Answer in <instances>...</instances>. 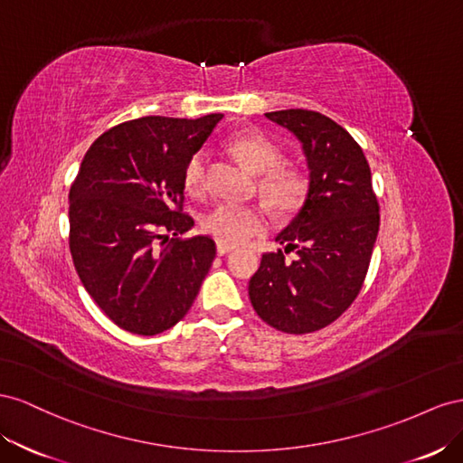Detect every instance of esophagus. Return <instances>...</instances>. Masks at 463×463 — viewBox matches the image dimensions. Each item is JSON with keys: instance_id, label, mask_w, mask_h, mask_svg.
I'll list each match as a JSON object with an SVG mask.
<instances>
[{"instance_id": "1", "label": "esophagus", "mask_w": 463, "mask_h": 463, "mask_svg": "<svg viewBox=\"0 0 463 463\" xmlns=\"http://www.w3.org/2000/svg\"><path fill=\"white\" fill-rule=\"evenodd\" d=\"M232 250H234V246H231V244H224V242H219V244H217V254H219V256L229 254V252H232Z\"/></svg>"}]
</instances>
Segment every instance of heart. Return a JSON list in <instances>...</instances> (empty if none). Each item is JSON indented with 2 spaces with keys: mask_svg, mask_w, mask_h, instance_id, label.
<instances>
[{
  "mask_svg": "<svg viewBox=\"0 0 463 463\" xmlns=\"http://www.w3.org/2000/svg\"><path fill=\"white\" fill-rule=\"evenodd\" d=\"M229 149L250 173L261 175L258 190L275 211L290 213L307 200L310 188L307 173L281 163L283 153L268 136L260 131H242L229 141ZM205 153L197 151L184 168V188L192 195H202L205 190ZM202 227L219 242L242 244L266 231L268 217L256 205L221 202L203 215Z\"/></svg>",
  "mask_w": 463,
  "mask_h": 463,
  "instance_id": "b5f03b06",
  "label": "heart"
}]
</instances>
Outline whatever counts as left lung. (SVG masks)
Masks as SVG:
<instances>
[{
  "instance_id": "left-lung-1",
  "label": "left lung",
  "mask_w": 463,
  "mask_h": 463,
  "mask_svg": "<svg viewBox=\"0 0 463 463\" xmlns=\"http://www.w3.org/2000/svg\"><path fill=\"white\" fill-rule=\"evenodd\" d=\"M302 143L310 170L305 205L277 234L248 295L260 318L285 334H312L335 322L361 293L380 227L371 166L347 129L314 110L266 114ZM296 252L293 260L284 256Z\"/></svg>"
}]
</instances>
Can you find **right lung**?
<instances>
[{"instance_id": "1", "label": "right lung", "mask_w": 463, "mask_h": 463, "mask_svg": "<svg viewBox=\"0 0 463 463\" xmlns=\"http://www.w3.org/2000/svg\"><path fill=\"white\" fill-rule=\"evenodd\" d=\"M222 114L145 116L90 145L70 190V250L79 279L129 334L156 335L192 308L215 260L213 239L184 213V168Z\"/></svg>"}]
</instances>
